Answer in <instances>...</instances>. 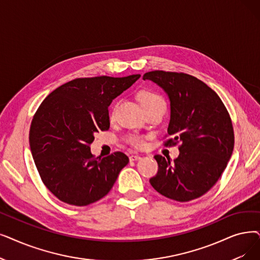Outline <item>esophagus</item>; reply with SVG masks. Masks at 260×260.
Instances as JSON below:
<instances>
[{"mask_svg":"<svg viewBox=\"0 0 260 260\" xmlns=\"http://www.w3.org/2000/svg\"><path fill=\"white\" fill-rule=\"evenodd\" d=\"M140 156L139 155H131L129 156V160L131 161H135V160H139L140 159Z\"/></svg>","mask_w":260,"mask_h":260,"instance_id":"obj_1","label":"esophagus"}]
</instances>
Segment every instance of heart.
<instances>
[{
  "label": "heart",
  "instance_id": "obj_1",
  "mask_svg": "<svg viewBox=\"0 0 260 260\" xmlns=\"http://www.w3.org/2000/svg\"><path fill=\"white\" fill-rule=\"evenodd\" d=\"M140 103L142 104L143 108H146L149 106L155 105V104H159V103H165L164 99L156 92L150 91V90H143V91H140L138 94ZM115 110H116V106L112 109L111 116L115 115ZM128 143L131 145H133L134 148L140 149L144 145V140L139 135H132V136L128 138Z\"/></svg>",
  "mask_w": 260,
  "mask_h": 260
}]
</instances>
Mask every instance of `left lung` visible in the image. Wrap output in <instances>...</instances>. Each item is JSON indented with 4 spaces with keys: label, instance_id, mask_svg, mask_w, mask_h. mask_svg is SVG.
<instances>
[{
    "label": "left lung",
    "instance_id": "left-lung-1",
    "mask_svg": "<svg viewBox=\"0 0 260 260\" xmlns=\"http://www.w3.org/2000/svg\"><path fill=\"white\" fill-rule=\"evenodd\" d=\"M160 86L170 99L171 117L166 146H178L172 164L155 155L157 174L152 187L164 197L189 202L209 191L218 182L233 154L232 119L219 95L197 77L182 72L151 71L143 75Z\"/></svg>",
    "mask_w": 260,
    "mask_h": 260
}]
</instances>
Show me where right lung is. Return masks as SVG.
Listing matches in <instances>:
<instances>
[{
	"label": "right lung",
	"mask_w": 260,
	"mask_h": 260,
	"mask_svg": "<svg viewBox=\"0 0 260 260\" xmlns=\"http://www.w3.org/2000/svg\"><path fill=\"white\" fill-rule=\"evenodd\" d=\"M140 77L75 78L44 99L34 115L29 146L43 184L63 203L87 206L104 198L128 157L115 152L94 157V135L108 131V106Z\"/></svg>",
	"instance_id": "add662e5"
}]
</instances>
